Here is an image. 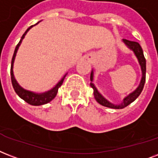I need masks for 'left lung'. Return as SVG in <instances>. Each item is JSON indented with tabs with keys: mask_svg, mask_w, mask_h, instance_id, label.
<instances>
[{
	"mask_svg": "<svg viewBox=\"0 0 158 158\" xmlns=\"http://www.w3.org/2000/svg\"><path fill=\"white\" fill-rule=\"evenodd\" d=\"M123 44L129 48V49L132 50L134 52V55L136 56L137 59L139 61V63L140 67H141V71H142V78L139 83V86L133 91V92L129 93V95L125 96L123 99V101L120 104H113L111 103L110 101H109L106 98H105L101 93L99 92V90H97V88L96 87V85H94L93 83V78H94V71H91L90 73V86L93 88V94H94V97L96 99V101L98 102L100 105L108 108L111 109H123L126 106H128L129 104H131L132 102H134L139 95L141 94L142 90L143 89L144 83L146 81V60L144 57L143 52L141 46L139 44V43L134 42V41H130V40H123Z\"/></svg>",
	"mask_w": 158,
	"mask_h": 158,
	"instance_id": "obj_1",
	"label": "left lung"
}]
</instances>
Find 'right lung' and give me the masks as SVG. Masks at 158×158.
<instances>
[{"label": "right lung", "instance_id": "obj_1", "mask_svg": "<svg viewBox=\"0 0 158 158\" xmlns=\"http://www.w3.org/2000/svg\"><path fill=\"white\" fill-rule=\"evenodd\" d=\"M40 22H38L37 24H35V25L38 24ZM35 25H32L30 26L29 28L27 29V30L24 32V34L22 35L21 40H19V44L16 45L15 47V49L14 54H13V57H12L11 60V67H10V76H11V82L12 85H13V88H14L15 91L16 92V94L18 96L20 97L21 99H23L25 102H27L29 105H32V106H42V105H44V104H47L48 102L53 100L55 98V96H57V90H58V88L62 85V82H63V80L64 78L67 76L68 73H66L65 75L63 76V77L61 79V80L58 81V82L56 84L54 87H52L51 90H48V91H45V92L43 93H36L34 92V91H30V90H25L24 88L20 86L19 85V83L17 82V81L15 80L14 76V73H13V67H14V62H15V56H16L17 51L19 49V47L21 44L22 40H24V36L26 35V34L28 33L29 29H31L33 26Z\"/></svg>", "mask_w": 158, "mask_h": 158}]
</instances>
